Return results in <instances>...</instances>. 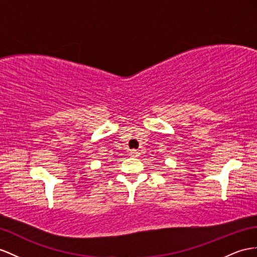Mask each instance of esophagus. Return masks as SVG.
Here are the masks:
<instances>
[{"mask_svg": "<svg viewBox=\"0 0 257 257\" xmlns=\"http://www.w3.org/2000/svg\"><path fill=\"white\" fill-rule=\"evenodd\" d=\"M129 155H130L131 157H138V156H139V155H140V153H139V152H138V151H137V150H131V151H130V152H129Z\"/></svg>", "mask_w": 257, "mask_h": 257, "instance_id": "34e87169", "label": "esophagus"}]
</instances>
